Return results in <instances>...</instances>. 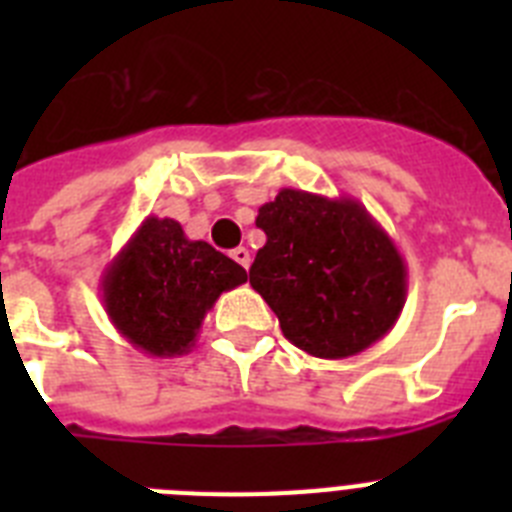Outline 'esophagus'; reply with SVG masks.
Instances as JSON below:
<instances>
[{
  "label": "esophagus",
  "instance_id": "obj_1",
  "mask_svg": "<svg viewBox=\"0 0 512 512\" xmlns=\"http://www.w3.org/2000/svg\"><path fill=\"white\" fill-rule=\"evenodd\" d=\"M230 256H233V259L248 271V266H251V251H248V248H243V246L233 248V251H230Z\"/></svg>",
  "mask_w": 512,
  "mask_h": 512
}]
</instances>
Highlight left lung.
Wrapping results in <instances>:
<instances>
[{
	"mask_svg": "<svg viewBox=\"0 0 512 512\" xmlns=\"http://www.w3.org/2000/svg\"><path fill=\"white\" fill-rule=\"evenodd\" d=\"M256 225L266 243L248 277L289 343L318 359H348L395 328L408 266L359 200L287 187L259 207Z\"/></svg>",
	"mask_w": 512,
	"mask_h": 512,
	"instance_id": "obj_1",
	"label": "left lung"
}]
</instances>
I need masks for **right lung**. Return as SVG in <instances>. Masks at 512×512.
<instances>
[{"mask_svg": "<svg viewBox=\"0 0 512 512\" xmlns=\"http://www.w3.org/2000/svg\"><path fill=\"white\" fill-rule=\"evenodd\" d=\"M246 282V269L205 241H189L171 217L148 215L107 264L99 292L130 346L156 359L184 356L217 297Z\"/></svg>", "mask_w": 512, "mask_h": 512, "instance_id": "add662e5", "label": "right lung"}]
</instances>
